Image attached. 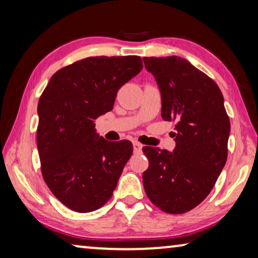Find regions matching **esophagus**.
I'll return each instance as SVG.
<instances>
[{"label": "esophagus", "mask_w": 258, "mask_h": 258, "mask_svg": "<svg viewBox=\"0 0 258 258\" xmlns=\"http://www.w3.org/2000/svg\"><path fill=\"white\" fill-rule=\"evenodd\" d=\"M133 150L136 153H140L141 150H143V145H141L139 141H133Z\"/></svg>", "instance_id": "obj_1"}]
</instances>
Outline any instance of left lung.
<instances>
[{"label": "left lung", "mask_w": 258, "mask_h": 258, "mask_svg": "<svg viewBox=\"0 0 258 258\" xmlns=\"http://www.w3.org/2000/svg\"><path fill=\"white\" fill-rule=\"evenodd\" d=\"M161 93V117L175 120V148H143L144 188L154 206L183 214L208 197L228 157L230 121L215 82L184 58L144 57Z\"/></svg>", "instance_id": "8db88e82"}]
</instances>
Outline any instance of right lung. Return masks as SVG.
<instances>
[{
  "label": "right lung",
  "instance_id": "1",
  "mask_svg": "<svg viewBox=\"0 0 258 258\" xmlns=\"http://www.w3.org/2000/svg\"><path fill=\"white\" fill-rule=\"evenodd\" d=\"M143 69L139 56L88 57L58 70L39 98L37 148L51 193L77 213L110 200L132 143L98 136L94 120L113 108L118 90Z\"/></svg>",
  "mask_w": 258,
  "mask_h": 258
}]
</instances>
